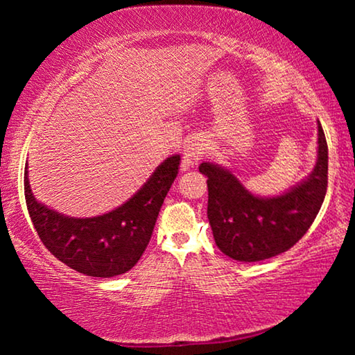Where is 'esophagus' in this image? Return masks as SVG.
I'll list each match as a JSON object with an SVG mask.
<instances>
[{
	"mask_svg": "<svg viewBox=\"0 0 355 355\" xmlns=\"http://www.w3.org/2000/svg\"><path fill=\"white\" fill-rule=\"evenodd\" d=\"M209 141L205 136L196 135L188 139L184 146V153H183V161L186 167H194L199 164V161L203 158V155L207 153L209 148Z\"/></svg>",
	"mask_w": 355,
	"mask_h": 355,
	"instance_id": "1",
	"label": "esophagus"
}]
</instances>
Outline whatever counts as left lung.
<instances>
[{
	"label": "left lung",
	"mask_w": 355,
	"mask_h": 355,
	"mask_svg": "<svg viewBox=\"0 0 355 355\" xmlns=\"http://www.w3.org/2000/svg\"><path fill=\"white\" fill-rule=\"evenodd\" d=\"M327 142L318 120V158L302 182L274 197L255 196L232 171L202 163L208 180V220L216 245L236 261H261L286 252L302 238L327 191Z\"/></svg>",
	"instance_id": "obj_1"
}]
</instances>
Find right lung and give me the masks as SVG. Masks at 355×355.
<instances>
[{"label": "right lung", "mask_w": 355, "mask_h": 355, "mask_svg": "<svg viewBox=\"0 0 355 355\" xmlns=\"http://www.w3.org/2000/svg\"><path fill=\"white\" fill-rule=\"evenodd\" d=\"M180 155L164 159L142 188L112 211L71 218L35 199L25 167V199L35 232L59 261L91 277H116L139 261L178 173Z\"/></svg>", "instance_id": "right-lung-1"}]
</instances>
